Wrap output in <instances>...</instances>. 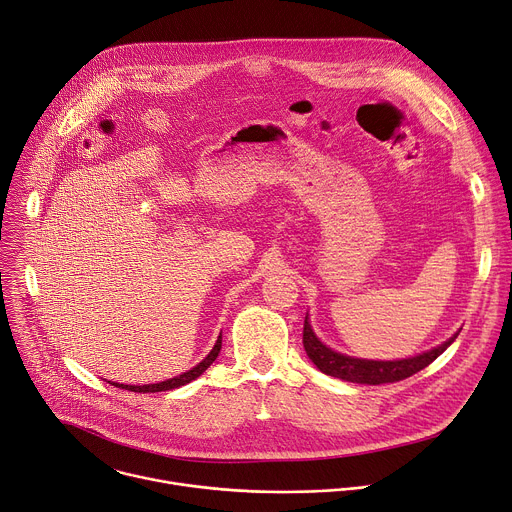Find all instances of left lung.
<instances>
[{"instance_id": "left-lung-1", "label": "left lung", "mask_w": 512, "mask_h": 512, "mask_svg": "<svg viewBox=\"0 0 512 512\" xmlns=\"http://www.w3.org/2000/svg\"><path fill=\"white\" fill-rule=\"evenodd\" d=\"M456 337L458 333L449 337L441 346L425 354H419L415 358L382 362V360H360V358L333 352L323 342H319V337L313 333L309 325V317H305V325H303V346L309 360L327 376L342 378L348 382H358V384H386V382L405 380L417 374L419 370H423L425 366H429L435 358H439L453 344V339Z\"/></svg>"}]
</instances>
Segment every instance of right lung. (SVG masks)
Listing matches in <instances>:
<instances>
[{
  "label": "right lung",
  "mask_w": 512,
  "mask_h": 512,
  "mask_svg": "<svg viewBox=\"0 0 512 512\" xmlns=\"http://www.w3.org/2000/svg\"><path fill=\"white\" fill-rule=\"evenodd\" d=\"M219 350H221V335L217 337V342H215V346H213V350L207 354V358L205 360H201L195 368H191L189 372H183V374H179V376H175V378H168V380H164V382H156V384H144V386H132V384H118V382H109V384H113V386H118V388H126V390H132V392H162V390H173V388H179V386H185V384H189L191 380H195V378H199L213 362H215V358L219 356Z\"/></svg>",
  "instance_id": "add662e5"
}]
</instances>
